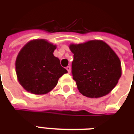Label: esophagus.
<instances>
[{"mask_svg":"<svg viewBox=\"0 0 134 134\" xmlns=\"http://www.w3.org/2000/svg\"><path fill=\"white\" fill-rule=\"evenodd\" d=\"M66 69H67V71H68V73H70V72H71V67H69V66H67V67H66Z\"/></svg>","mask_w":134,"mask_h":134,"instance_id":"34e87169","label":"esophagus"}]
</instances>
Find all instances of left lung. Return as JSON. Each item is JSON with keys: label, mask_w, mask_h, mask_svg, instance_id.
<instances>
[{"label": "left lung", "mask_w": 134, "mask_h": 134, "mask_svg": "<svg viewBox=\"0 0 134 134\" xmlns=\"http://www.w3.org/2000/svg\"><path fill=\"white\" fill-rule=\"evenodd\" d=\"M74 53L73 79L83 96L99 98L116 86L122 75L120 60L114 51L100 40L71 44Z\"/></svg>", "instance_id": "left-lung-1"}]
</instances>
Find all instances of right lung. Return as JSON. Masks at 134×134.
<instances>
[{"label":"right lung","mask_w":134,"mask_h":134,"mask_svg":"<svg viewBox=\"0 0 134 134\" xmlns=\"http://www.w3.org/2000/svg\"><path fill=\"white\" fill-rule=\"evenodd\" d=\"M56 48L44 39H36L29 41L20 50L15 61L16 74L26 91L34 94H47L67 73L53 55Z\"/></svg>","instance_id":"1"}]
</instances>
